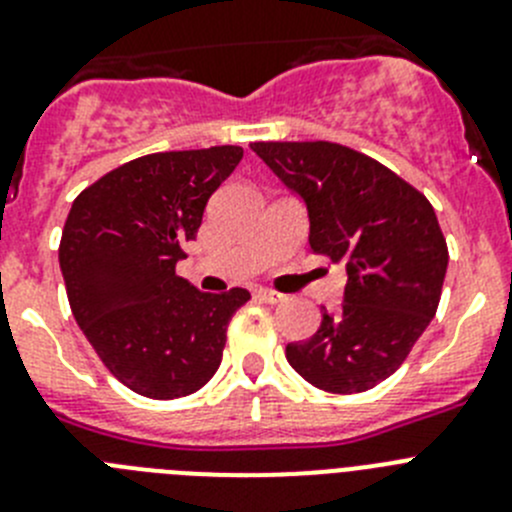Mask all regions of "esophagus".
I'll return each instance as SVG.
<instances>
[{
    "instance_id": "1",
    "label": "esophagus",
    "mask_w": 512,
    "mask_h": 512,
    "mask_svg": "<svg viewBox=\"0 0 512 512\" xmlns=\"http://www.w3.org/2000/svg\"><path fill=\"white\" fill-rule=\"evenodd\" d=\"M256 297L261 302H266V305H279V302H284V295H279L274 289H256Z\"/></svg>"
}]
</instances>
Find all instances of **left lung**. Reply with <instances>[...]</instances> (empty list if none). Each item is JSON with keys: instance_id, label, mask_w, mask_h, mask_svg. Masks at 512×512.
I'll list each match as a JSON object with an SVG mask.
<instances>
[{"instance_id": "obj_1", "label": "left lung", "mask_w": 512, "mask_h": 512, "mask_svg": "<svg viewBox=\"0 0 512 512\" xmlns=\"http://www.w3.org/2000/svg\"><path fill=\"white\" fill-rule=\"evenodd\" d=\"M251 148L305 202L312 251L348 274L341 310H323L315 336L287 343L289 366L333 395L372 390L436 315L449 266L436 212L395 171L338 143Z\"/></svg>"}]
</instances>
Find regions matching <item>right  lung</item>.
I'll return each instance as SVG.
<instances>
[{
  "instance_id": "right-lung-1",
  "label": "right lung",
  "mask_w": 512,
  "mask_h": 512,
  "mask_svg": "<svg viewBox=\"0 0 512 512\" xmlns=\"http://www.w3.org/2000/svg\"><path fill=\"white\" fill-rule=\"evenodd\" d=\"M241 158V146L140 156L71 205L58 248L71 312L112 377L138 395L174 400L205 387L233 312L251 300L241 287L212 295L176 277L207 200Z\"/></svg>"
}]
</instances>
